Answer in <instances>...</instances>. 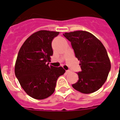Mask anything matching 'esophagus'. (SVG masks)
<instances>
[{
    "label": "esophagus",
    "mask_w": 120,
    "mask_h": 120,
    "mask_svg": "<svg viewBox=\"0 0 120 120\" xmlns=\"http://www.w3.org/2000/svg\"><path fill=\"white\" fill-rule=\"evenodd\" d=\"M65 72H66L67 74H68V73L70 72V70H66V71H65Z\"/></svg>",
    "instance_id": "34e87169"
}]
</instances>
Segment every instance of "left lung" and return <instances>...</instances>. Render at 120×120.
<instances>
[{
    "label": "left lung",
    "instance_id": "8db88e82",
    "mask_svg": "<svg viewBox=\"0 0 120 120\" xmlns=\"http://www.w3.org/2000/svg\"><path fill=\"white\" fill-rule=\"evenodd\" d=\"M63 35L70 41L75 56L80 62L81 71L77 73L79 80L72 86L84 94L98 90L111 70V62L105 47L88 32L78 30L65 33Z\"/></svg>",
    "mask_w": 120,
    "mask_h": 120
}]
</instances>
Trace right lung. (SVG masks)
I'll use <instances>...</instances> for the list:
<instances>
[{
    "label": "right lung",
    "mask_w": 120,
    "mask_h": 120,
    "mask_svg": "<svg viewBox=\"0 0 120 120\" xmlns=\"http://www.w3.org/2000/svg\"><path fill=\"white\" fill-rule=\"evenodd\" d=\"M58 32L40 30L24 41L18 53L15 75L29 96L47 98L54 93L58 77L65 72L61 67L49 66L53 52L52 42Z\"/></svg>",
    "instance_id": "obj_1"
}]
</instances>
